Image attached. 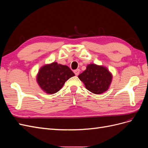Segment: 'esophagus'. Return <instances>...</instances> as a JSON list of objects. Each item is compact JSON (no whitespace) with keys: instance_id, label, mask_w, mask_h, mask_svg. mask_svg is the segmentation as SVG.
Masks as SVG:
<instances>
[{"instance_id":"esophagus-1","label":"esophagus","mask_w":148,"mask_h":148,"mask_svg":"<svg viewBox=\"0 0 148 148\" xmlns=\"http://www.w3.org/2000/svg\"><path fill=\"white\" fill-rule=\"evenodd\" d=\"M74 73H75V75L78 76L79 75V69H77V70H74Z\"/></svg>"}]
</instances>
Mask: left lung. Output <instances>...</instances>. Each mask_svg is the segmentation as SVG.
Wrapping results in <instances>:
<instances>
[{
  "mask_svg": "<svg viewBox=\"0 0 148 148\" xmlns=\"http://www.w3.org/2000/svg\"><path fill=\"white\" fill-rule=\"evenodd\" d=\"M78 78L88 90L100 95L109 89L112 75L106 67L92 64L86 66V69L78 75Z\"/></svg>",
  "mask_w": 148,
  "mask_h": 148,
  "instance_id": "left-lung-1",
  "label": "left lung"
}]
</instances>
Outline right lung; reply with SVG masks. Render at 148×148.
<instances>
[{
    "mask_svg": "<svg viewBox=\"0 0 148 148\" xmlns=\"http://www.w3.org/2000/svg\"><path fill=\"white\" fill-rule=\"evenodd\" d=\"M75 76L68 66L53 62L40 69L37 75V82L42 90L52 95L59 91L66 80Z\"/></svg>",
    "mask_w": 148,
    "mask_h": 148,
    "instance_id": "1",
    "label": "right lung"
}]
</instances>
